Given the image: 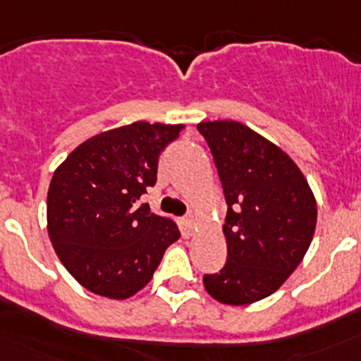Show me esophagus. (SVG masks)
Here are the masks:
<instances>
[{
  "mask_svg": "<svg viewBox=\"0 0 361 361\" xmlns=\"http://www.w3.org/2000/svg\"><path fill=\"white\" fill-rule=\"evenodd\" d=\"M183 222L186 231L193 233V229H195V215H193V213H188V215L183 219Z\"/></svg>",
  "mask_w": 361,
  "mask_h": 361,
  "instance_id": "obj_1",
  "label": "esophagus"
}]
</instances>
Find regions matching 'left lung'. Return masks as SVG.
Masks as SVG:
<instances>
[{
    "instance_id": "8db88e82",
    "label": "left lung",
    "mask_w": 361,
    "mask_h": 361,
    "mask_svg": "<svg viewBox=\"0 0 361 361\" xmlns=\"http://www.w3.org/2000/svg\"><path fill=\"white\" fill-rule=\"evenodd\" d=\"M197 130L212 149L228 215V262L204 288L228 305L273 295L302 262L317 228V200L288 153L237 121Z\"/></svg>"
}]
</instances>
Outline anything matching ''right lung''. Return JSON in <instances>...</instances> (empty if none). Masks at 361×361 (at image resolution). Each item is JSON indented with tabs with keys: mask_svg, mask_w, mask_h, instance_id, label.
Listing matches in <instances>:
<instances>
[{
	"mask_svg": "<svg viewBox=\"0 0 361 361\" xmlns=\"http://www.w3.org/2000/svg\"><path fill=\"white\" fill-rule=\"evenodd\" d=\"M183 124L145 121L108 130L79 145L57 166L47 197L54 250L82 288L124 300L152 280L180 231L141 204L157 183L162 149Z\"/></svg>",
	"mask_w": 361,
	"mask_h": 361,
	"instance_id": "add662e5",
	"label": "right lung"
}]
</instances>
